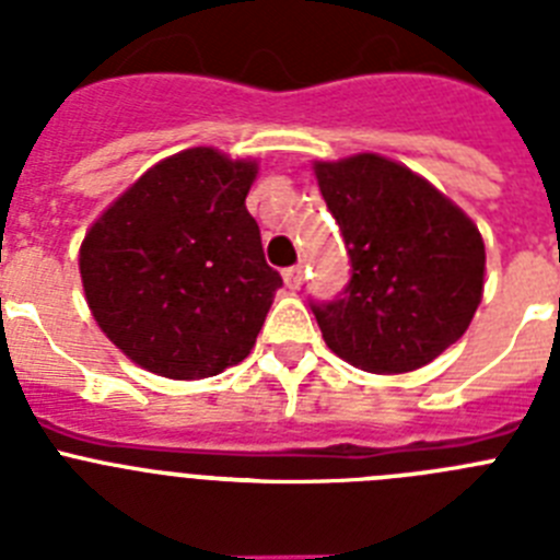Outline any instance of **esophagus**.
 Returning <instances> with one entry per match:
<instances>
[{"instance_id":"1","label":"esophagus","mask_w":560,"mask_h":560,"mask_svg":"<svg viewBox=\"0 0 560 560\" xmlns=\"http://www.w3.org/2000/svg\"><path fill=\"white\" fill-rule=\"evenodd\" d=\"M283 280L291 291L300 289L303 285V266H289V269H283Z\"/></svg>"}]
</instances>
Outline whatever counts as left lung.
<instances>
[{"label": "left lung", "mask_w": 560, "mask_h": 560, "mask_svg": "<svg viewBox=\"0 0 560 560\" xmlns=\"http://www.w3.org/2000/svg\"><path fill=\"white\" fill-rule=\"evenodd\" d=\"M316 182L350 255V283L311 303L339 359L409 373L468 330L482 300L485 244L454 201L378 153L316 162Z\"/></svg>", "instance_id": "8db88e82"}]
</instances>
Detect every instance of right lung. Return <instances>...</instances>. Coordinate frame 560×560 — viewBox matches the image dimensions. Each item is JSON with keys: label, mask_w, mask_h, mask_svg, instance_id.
<instances>
[{"label": "right lung", "mask_w": 560, "mask_h": 560, "mask_svg": "<svg viewBox=\"0 0 560 560\" xmlns=\"http://www.w3.org/2000/svg\"><path fill=\"white\" fill-rule=\"evenodd\" d=\"M257 162L187 148L145 171L81 244L86 303L148 373L210 378L244 361L283 285L246 210Z\"/></svg>", "instance_id": "1"}]
</instances>
